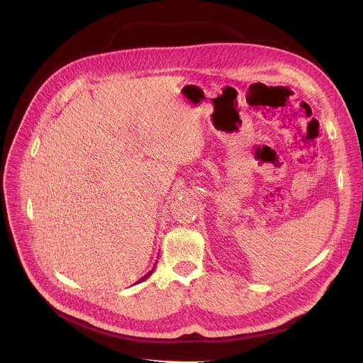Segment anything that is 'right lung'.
Returning a JSON list of instances; mask_svg holds the SVG:
<instances>
[{"label": "right lung", "instance_id": "add662e5", "mask_svg": "<svg viewBox=\"0 0 363 363\" xmlns=\"http://www.w3.org/2000/svg\"><path fill=\"white\" fill-rule=\"evenodd\" d=\"M154 269H155V265H154V268H152V269H151V271H150V272H148V274H145V275H144V277H143V278H141V279H138V281H137V282H135V284H140V282H143V281H145V279H147V278H148V277H150V275H151V274H152V272H154Z\"/></svg>", "mask_w": 363, "mask_h": 363}]
</instances>
